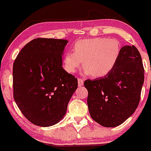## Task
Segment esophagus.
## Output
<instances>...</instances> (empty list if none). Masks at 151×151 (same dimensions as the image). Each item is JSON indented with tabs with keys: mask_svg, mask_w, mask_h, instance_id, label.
<instances>
[{
	"mask_svg": "<svg viewBox=\"0 0 151 151\" xmlns=\"http://www.w3.org/2000/svg\"><path fill=\"white\" fill-rule=\"evenodd\" d=\"M78 86H81L83 85L84 84V80L82 79V78H78Z\"/></svg>",
	"mask_w": 151,
	"mask_h": 151,
	"instance_id": "obj_1",
	"label": "esophagus"
}]
</instances>
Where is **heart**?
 <instances>
[{"mask_svg": "<svg viewBox=\"0 0 151 151\" xmlns=\"http://www.w3.org/2000/svg\"><path fill=\"white\" fill-rule=\"evenodd\" d=\"M121 45L118 40L106 38H95L80 40L74 45L73 52L64 57L65 69L73 73L81 66L84 73L93 78L108 75L118 61Z\"/></svg>", "mask_w": 151, "mask_h": 151, "instance_id": "1", "label": "heart"}]
</instances>
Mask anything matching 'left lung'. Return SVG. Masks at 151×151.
<instances>
[{
	"instance_id": "left-lung-1",
	"label": "left lung",
	"mask_w": 151,
	"mask_h": 151,
	"mask_svg": "<svg viewBox=\"0 0 151 151\" xmlns=\"http://www.w3.org/2000/svg\"><path fill=\"white\" fill-rule=\"evenodd\" d=\"M144 73L137 49L122 47L118 61L108 75L84 82L92 119L104 127H115L131 117L139 104Z\"/></svg>"
}]
</instances>
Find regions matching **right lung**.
I'll return each instance as SVG.
<instances>
[{
	"mask_svg": "<svg viewBox=\"0 0 151 151\" xmlns=\"http://www.w3.org/2000/svg\"><path fill=\"white\" fill-rule=\"evenodd\" d=\"M63 39H34L13 65L14 98L24 116L35 125L51 127L66 114L78 80L63 67Z\"/></svg>",
	"mask_w": 151,
	"mask_h": 151,
	"instance_id": "1",
	"label": "right lung"
}]
</instances>
